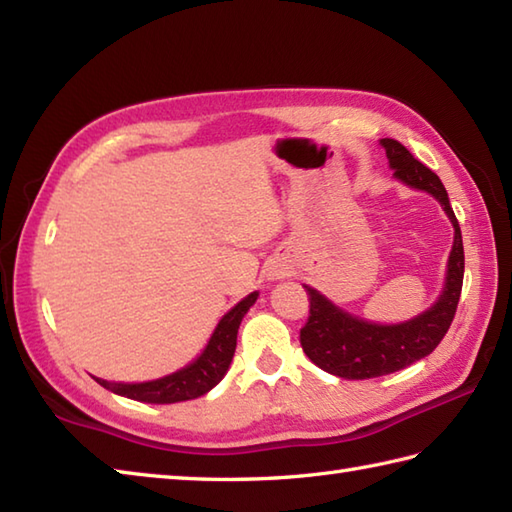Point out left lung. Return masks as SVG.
<instances>
[{"instance_id": "obj_1", "label": "left lung", "mask_w": 512, "mask_h": 512, "mask_svg": "<svg viewBox=\"0 0 512 512\" xmlns=\"http://www.w3.org/2000/svg\"><path fill=\"white\" fill-rule=\"evenodd\" d=\"M386 157L395 177L404 184L426 190L444 206L455 228V242L448 257V275L442 297L433 308H428L406 324L379 326L344 313L315 288L306 286L308 319L299 330V342L313 364L330 375L344 379H370L397 373L419 359L433 353L448 333L457 313L459 295L464 284V244L459 222L450 208L448 193L439 177L424 166L413 153L397 139H382Z\"/></svg>"}]
</instances>
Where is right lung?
<instances>
[{
  "mask_svg": "<svg viewBox=\"0 0 512 512\" xmlns=\"http://www.w3.org/2000/svg\"><path fill=\"white\" fill-rule=\"evenodd\" d=\"M257 302V293H250L246 299H242L233 310L222 317V322L217 324L213 337L206 346V350L199 355L193 364L177 370V373L155 379V382L144 384H113L106 379H97L99 386L113 393L135 399V402L146 404H175L186 402V399H195L199 395L208 393L210 388H215L226 370L233 362L235 346H237V330L242 324L248 308Z\"/></svg>",
  "mask_w": 512,
  "mask_h": 512,
  "instance_id": "obj_1",
  "label": "right lung"
}]
</instances>
